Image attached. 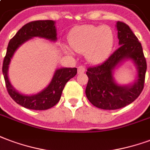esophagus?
I'll use <instances>...</instances> for the list:
<instances>
[{
    "mask_svg": "<svg viewBox=\"0 0 150 150\" xmlns=\"http://www.w3.org/2000/svg\"><path fill=\"white\" fill-rule=\"evenodd\" d=\"M85 71V67L83 66H79L78 67V74H82Z\"/></svg>",
    "mask_w": 150,
    "mask_h": 150,
    "instance_id": "obj_1",
    "label": "esophagus"
}]
</instances>
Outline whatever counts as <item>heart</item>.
<instances>
[{
  "label": "heart",
  "instance_id": "heart-1",
  "mask_svg": "<svg viewBox=\"0 0 150 150\" xmlns=\"http://www.w3.org/2000/svg\"><path fill=\"white\" fill-rule=\"evenodd\" d=\"M114 43L111 28L108 26L84 25L73 30L69 35L70 46L75 52L83 53L86 60L97 64L108 55ZM64 51H72L64 47Z\"/></svg>",
  "mask_w": 150,
  "mask_h": 150
}]
</instances>
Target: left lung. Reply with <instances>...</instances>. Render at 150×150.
<instances>
[{
	"mask_svg": "<svg viewBox=\"0 0 150 150\" xmlns=\"http://www.w3.org/2000/svg\"><path fill=\"white\" fill-rule=\"evenodd\" d=\"M120 45L106 60L87 68L88 83L86 95L95 106L103 110H117L133 103L142 91L147 65L142 44L125 23L116 24ZM131 59L138 69L137 79L133 84L121 86L113 79L112 72L123 61Z\"/></svg>",
	"mask_w": 150,
	"mask_h": 150,
	"instance_id": "8db88e82",
	"label": "left lung"
}]
</instances>
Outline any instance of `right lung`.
Listing matches in <instances>:
<instances>
[{"label": "right lung", "mask_w": 150, "mask_h": 150, "mask_svg": "<svg viewBox=\"0 0 150 150\" xmlns=\"http://www.w3.org/2000/svg\"><path fill=\"white\" fill-rule=\"evenodd\" d=\"M54 21H35L28 23L19 30L11 39L7 47L2 67L6 88L8 94L17 104L25 108L43 110L52 108L60 99L62 92L66 83L77 74V68H59L55 71L49 85L38 94L25 95L16 91L10 83L8 71L11 59L21 45L33 37H40L55 42L57 40L56 29Z\"/></svg>", "instance_id": "obj_1"}]
</instances>
